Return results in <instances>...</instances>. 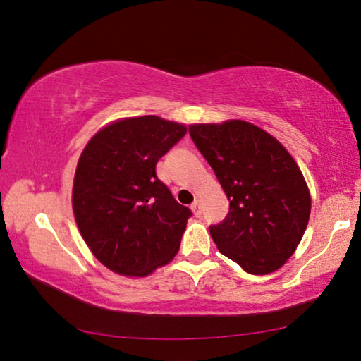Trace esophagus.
Masks as SVG:
<instances>
[{
  "mask_svg": "<svg viewBox=\"0 0 361 361\" xmlns=\"http://www.w3.org/2000/svg\"><path fill=\"white\" fill-rule=\"evenodd\" d=\"M191 210L194 213V216H200L202 215V205H200L199 200H195V202L191 205Z\"/></svg>",
  "mask_w": 361,
  "mask_h": 361,
  "instance_id": "obj_1",
  "label": "esophagus"
}]
</instances>
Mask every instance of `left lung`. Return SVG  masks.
<instances>
[{"instance_id":"left-lung-1","label":"left lung","mask_w":361,"mask_h":361,"mask_svg":"<svg viewBox=\"0 0 361 361\" xmlns=\"http://www.w3.org/2000/svg\"><path fill=\"white\" fill-rule=\"evenodd\" d=\"M189 135L229 200L224 221L210 226L218 250L253 276L277 271L296 252L310 215V192L296 161L247 121L191 124Z\"/></svg>"}]
</instances>
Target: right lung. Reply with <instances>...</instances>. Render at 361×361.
<instances>
[{
	"label": "right lung",
	"mask_w": 361,
	"mask_h": 361,
	"mask_svg": "<svg viewBox=\"0 0 361 361\" xmlns=\"http://www.w3.org/2000/svg\"><path fill=\"white\" fill-rule=\"evenodd\" d=\"M185 133V124L159 116L122 118L102 127L79 156L73 213L109 271L146 277L178 253L191 210L157 178L156 164Z\"/></svg>",
	"instance_id": "obj_1"
}]
</instances>
